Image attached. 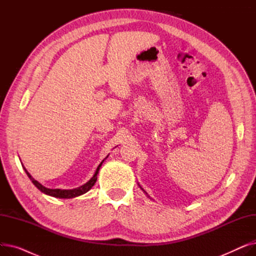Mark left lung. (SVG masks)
<instances>
[{
	"instance_id": "obj_1",
	"label": "left lung",
	"mask_w": 256,
	"mask_h": 256,
	"mask_svg": "<svg viewBox=\"0 0 256 256\" xmlns=\"http://www.w3.org/2000/svg\"><path fill=\"white\" fill-rule=\"evenodd\" d=\"M142 190H143V189H142Z\"/></svg>"
}]
</instances>
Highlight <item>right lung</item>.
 Masks as SVG:
<instances>
[{
  "label": "right lung",
  "instance_id": "right-lung-1",
  "mask_svg": "<svg viewBox=\"0 0 256 256\" xmlns=\"http://www.w3.org/2000/svg\"><path fill=\"white\" fill-rule=\"evenodd\" d=\"M106 158H108V156H106ZM106 158H104V160H106ZM104 160H102V162L98 165V167L96 168V173H94V176H92V178H91L89 182H86L85 184H83V186H80L76 188V189H72V190L48 189V188L44 186L42 184H39L37 180H35L30 176V173L26 170L24 167V171H26V176H29V178H30V180H32V182L35 184V186H37V189H39L42 193H44V194H46V195H50V196H52V197H57V198H74V197L80 196V195H82V194L88 192V191L91 189V188L94 186V184L96 182V180H98V174L100 168V166L102 165Z\"/></svg>",
  "mask_w": 256,
  "mask_h": 256
}]
</instances>
